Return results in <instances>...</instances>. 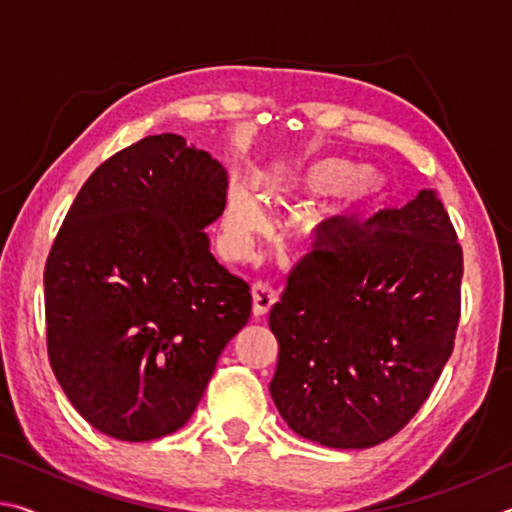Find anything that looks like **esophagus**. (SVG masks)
<instances>
[{"mask_svg": "<svg viewBox=\"0 0 512 512\" xmlns=\"http://www.w3.org/2000/svg\"><path fill=\"white\" fill-rule=\"evenodd\" d=\"M277 300V291L266 282H257L253 284V314L255 316H264L268 314V309L275 305Z\"/></svg>", "mask_w": 512, "mask_h": 512, "instance_id": "1", "label": "esophagus"}]
</instances>
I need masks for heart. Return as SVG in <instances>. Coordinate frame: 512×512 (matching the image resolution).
<instances>
[{"instance_id":"b5f03b06","label":"heart","mask_w":512,"mask_h":512,"mask_svg":"<svg viewBox=\"0 0 512 512\" xmlns=\"http://www.w3.org/2000/svg\"><path fill=\"white\" fill-rule=\"evenodd\" d=\"M293 187H298L300 192L311 196L334 194L343 210V207L377 201L386 189V178L372 164H359V167H354L348 160L325 158L309 164L307 169H302L293 178ZM262 221V205H259L255 194L241 183L232 185L228 192V201H225L223 216L225 244L235 250V253H244L250 244V237H253L255 230H259ZM300 237L309 248H316L320 239L318 223L307 221L300 228Z\"/></svg>"}]
</instances>
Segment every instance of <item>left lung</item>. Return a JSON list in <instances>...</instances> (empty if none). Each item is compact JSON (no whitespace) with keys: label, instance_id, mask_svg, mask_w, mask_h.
Segmentation results:
<instances>
[{"label":"left lung","instance_id":"1","mask_svg":"<svg viewBox=\"0 0 512 512\" xmlns=\"http://www.w3.org/2000/svg\"><path fill=\"white\" fill-rule=\"evenodd\" d=\"M463 250L433 189L329 237L275 302L273 402L298 436L368 449L395 436L452 357Z\"/></svg>","mask_w":512,"mask_h":512}]
</instances>
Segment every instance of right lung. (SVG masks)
Returning a JSON list of instances; mask_svg holds the SVG:
<instances>
[{
  "mask_svg": "<svg viewBox=\"0 0 512 512\" xmlns=\"http://www.w3.org/2000/svg\"><path fill=\"white\" fill-rule=\"evenodd\" d=\"M228 173L185 137L119 151L85 180L45 266L51 370L94 429L126 443L192 418L253 296L205 228Z\"/></svg>",
  "mask_w": 512,
  "mask_h": 512,
  "instance_id": "1",
  "label": "right lung"
}]
</instances>
